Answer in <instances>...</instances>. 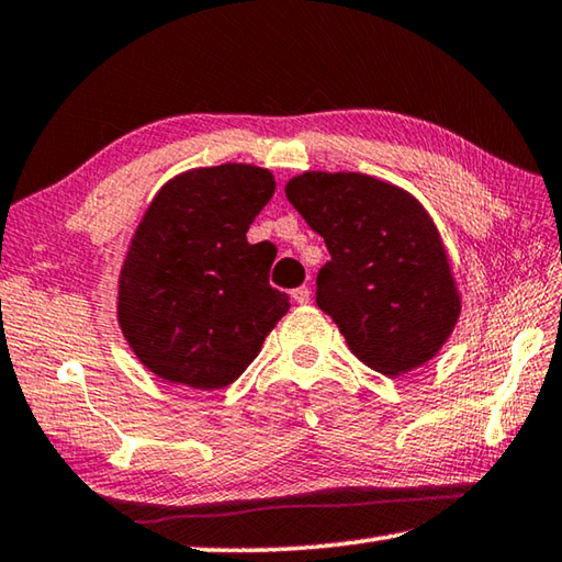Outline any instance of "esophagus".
<instances>
[{
    "instance_id": "1",
    "label": "esophagus",
    "mask_w": 562,
    "mask_h": 562,
    "mask_svg": "<svg viewBox=\"0 0 562 562\" xmlns=\"http://www.w3.org/2000/svg\"><path fill=\"white\" fill-rule=\"evenodd\" d=\"M310 297H312L310 288H297V290H292V300L297 302V304H307V302H310Z\"/></svg>"
}]
</instances>
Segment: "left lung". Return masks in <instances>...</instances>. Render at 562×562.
Returning a JSON list of instances; mask_svg holds the SVG:
<instances>
[{
    "mask_svg": "<svg viewBox=\"0 0 562 562\" xmlns=\"http://www.w3.org/2000/svg\"><path fill=\"white\" fill-rule=\"evenodd\" d=\"M288 201L317 235L329 262L317 304L351 355L386 376L406 374L441 349L461 302L431 217L402 188L361 173H302Z\"/></svg>",
    "mask_w": 562,
    "mask_h": 562,
    "instance_id": "8db88e82",
    "label": "left lung"
}]
</instances>
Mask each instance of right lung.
<instances>
[{
    "label": "right lung",
    "instance_id": "obj_1",
    "mask_svg": "<svg viewBox=\"0 0 562 562\" xmlns=\"http://www.w3.org/2000/svg\"><path fill=\"white\" fill-rule=\"evenodd\" d=\"M272 193L270 170L223 164L176 176L148 205L121 270L119 322L166 382L233 384L290 310L268 282L270 250L247 243Z\"/></svg>",
    "mask_w": 562,
    "mask_h": 562
}]
</instances>
